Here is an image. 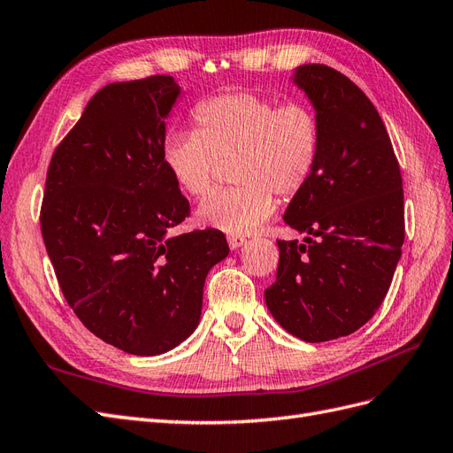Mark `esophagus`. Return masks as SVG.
Returning <instances> with one entry per match:
<instances>
[{
	"mask_svg": "<svg viewBox=\"0 0 453 453\" xmlns=\"http://www.w3.org/2000/svg\"><path fill=\"white\" fill-rule=\"evenodd\" d=\"M248 242L245 240L243 236H228V245H230V250H238V248H242V245Z\"/></svg>",
	"mask_w": 453,
	"mask_h": 453,
	"instance_id": "esophagus-1",
	"label": "esophagus"
}]
</instances>
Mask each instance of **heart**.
I'll list each match as a JSON object with an SVG mask.
<instances>
[{
  "label": "heart",
  "instance_id": "b5f03b06",
  "mask_svg": "<svg viewBox=\"0 0 453 453\" xmlns=\"http://www.w3.org/2000/svg\"><path fill=\"white\" fill-rule=\"evenodd\" d=\"M196 132L164 142L162 160L183 193L203 196L219 160H232L234 188L200 203L196 221L232 236L251 234L276 211V196L306 187L319 155V120L304 102L281 104L255 92H228L198 104Z\"/></svg>",
  "mask_w": 453,
  "mask_h": 453
}]
</instances>
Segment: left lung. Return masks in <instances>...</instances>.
<instances>
[{
	"label": "left lung",
	"mask_w": 453,
	"mask_h": 453,
	"mask_svg": "<svg viewBox=\"0 0 453 453\" xmlns=\"http://www.w3.org/2000/svg\"><path fill=\"white\" fill-rule=\"evenodd\" d=\"M293 83L319 120V155L283 221L304 242L280 240L266 306L287 333L326 342L361 328L386 298L404 242L399 162L365 92L333 67L298 65Z\"/></svg>",
	"instance_id": "1"
}]
</instances>
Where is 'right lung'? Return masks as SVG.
<instances>
[{"label":"right lung","mask_w":453,"mask_h":453,"mask_svg":"<svg viewBox=\"0 0 453 453\" xmlns=\"http://www.w3.org/2000/svg\"><path fill=\"white\" fill-rule=\"evenodd\" d=\"M170 75L92 96L50 160L41 234L60 289L92 334L160 355L195 333L208 272L228 255L221 230L172 234L188 200L164 166Z\"/></svg>","instance_id":"obj_1"}]
</instances>
